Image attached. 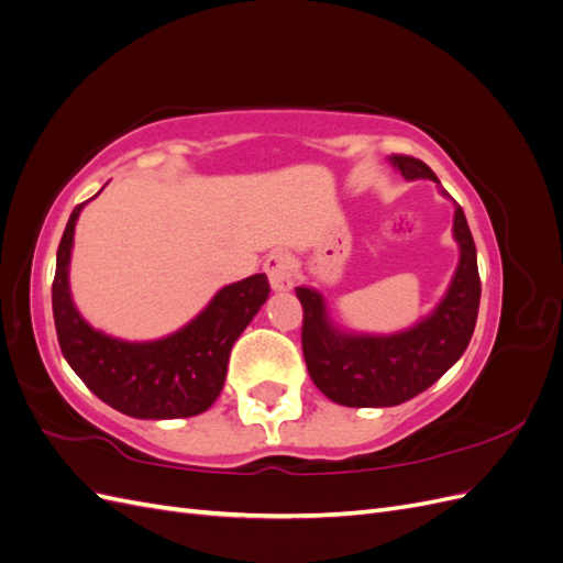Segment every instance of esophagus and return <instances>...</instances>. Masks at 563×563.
Instances as JSON below:
<instances>
[{"mask_svg": "<svg viewBox=\"0 0 563 563\" xmlns=\"http://www.w3.org/2000/svg\"><path fill=\"white\" fill-rule=\"evenodd\" d=\"M265 272H267L269 286L275 288L277 294H286L294 288V265H291V258H288V253L284 251L269 253L265 261Z\"/></svg>", "mask_w": 563, "mask_h": 563, "instance_id": "obj_1", "label": "esophagus"}]
</instances>
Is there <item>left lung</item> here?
<instances>
[{
    "label": "left lung",
    "mask_w": 563,
    "mask_h": 563,
    "mask_svg": "<svg viewBox=\"0 0 563 563\" xmlns=\"http://www.w3.org/2000/svg\"><path fill=\"white\" fill-rule=\"evenodd\" d=\"M389 164L406 180L430 178L432 168L406 155ZM441 195L449 197L446 190ZM453 240L460 249L455 275L437 308L397 333H354L329 317L327 300L310 286H298L302 305V354L312 383L331 401L352 408H383L413 399L434 385L463 356L479 314L482 282L476 249L463 209L453 213Z\"/></svg>",
    "instance_id": "8db88e82"
}]
</instances>
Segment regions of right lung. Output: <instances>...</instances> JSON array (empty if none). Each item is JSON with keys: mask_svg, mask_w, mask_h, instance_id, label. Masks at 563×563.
Wrapping results in <instances>:
<instances>
[{"mask_svg": "<svg viewBox=\"0 0 563 563\" xmlns=\"http://www.w3.org/2000/svg\"><path fill=\"white\" fill-rule=\"evenodd\" d=\"M84 203L67 220L51 286L65 362L100 401L124 416L174 420L203 413L225 385L232 345L269 298L267 277L223 286L192 321L164 338L143 343L112 338L79 314L70 294L75 225Z\"/></svg>", "mask_w": 563, "mask_h": 563, "instance_id": "1", "label": "right lung"}]
</instances>
